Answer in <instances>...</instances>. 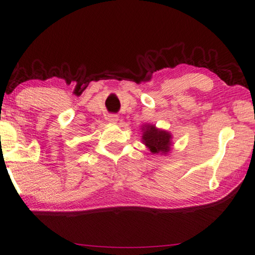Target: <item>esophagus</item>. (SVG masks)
<instances>
[{
    "mask_svg": "<svg viewBox=\"0 0 255 255\" xmlns=\"http://www.w3.org/2000/svg\"><path fill=\"white\" fill-rule=\"evenodd\" d=\"M106 120L109 121L110 123H113V124H114V123L118 122V120H119V116L116 115V114H109V115L106 116Z\"/></svg>",
    "mask_w": 255,
    "mask_h": 255,
    "instance_id": "esophagus-1",
    "label": "esophagus"
}]
</instances>
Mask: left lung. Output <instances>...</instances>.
<instances>
[{
    "mask_svg": "<svg viewBox=\"0 0 255 255\" xmlns=\"http://www.w3.org/2000/svg\"><path fill=\"white\" fill-rule=\"evenodd\" d=\"M142 142L152 153L167 154L170 151L172 136L169 132L157 128L154 125L146 124L142 128Z\"/></svg>",
    "mask_w": 255,
    "mask_h": 255,
    "instance_id": "obj_1",
    "label": "left lung"
}]
</instances>
